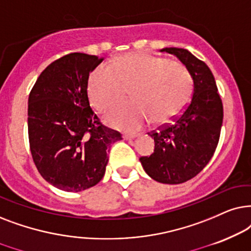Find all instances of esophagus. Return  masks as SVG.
<instances>
[{
	"instance_id": "esophagus-1",
	"label": "esophagus",
	"mask_w": 251,
	"mask_h": 251,
	"mask_svg": "<svg viewBox=\"0 0 251 251\" xmlns=\"http://www.w3.org/2000/svg\"><path fill=\"white\" fill-rule=\"evenodd\" d=\"M123 138L124 140H132L138 138V134H128V133H125V134L123 135Z\"/></svg>"
}]
</instances>
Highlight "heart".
I'll return each instance as SVG.
<instances>
[{"label":"heart","instance_id":"obj_1","mask_svg":"<svg viewBox=\"0 0 251 251\" xmlns=\"http://www.w3.org/2000/svg\"><path fill=\"white\" fill-rule=\"evenodd\" d=\"M132 93V102L117 105L105 115L106 123L125 131H139L152 120L169 123L182 111L193 92V78L182 63L148 52L119 56L91 75L88 96L99 111Z\"/></svg>","mask_w":251,"mask_h":251}]
</instances>
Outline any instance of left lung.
Listing matches in <instances>:
<instances>
[{
    "instance_id": "left-lung-1",
    "label": "left lung",
    "mask_w": 251,
    "mask_h": 251,
    "mask_svg": "<svg viewBox=\"0 0 251 251\" xmlns=\"http://www.w3.org/2000/svg\"><path fill=\"white\" fill-rule=\"evenodd\" d=\"M175 55L192 75L190 102L175 122L152 131L155 150L140 158L150 178L162 183L186 182L204 169L215 153L223 125V103L211 70L182 48H164Z\"/></svg>"
}]
</instances>
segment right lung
I'll return each instance as SVG.
<instances>
[{
	"label": "right lung",
	"instance_id": "right-lung-1",
	"mask_svg": "<svg viewBox=\"0 0 251 251\" xmlns=\"http://www.w3.org/2000/svg\"><path fill=\"white\" fill-rule=\"evenodd\" d=\"M103 61L72 52L43 70L28 96V139L42 178L64 192L101 181L108 149L122 134L105 127L89 105L88 78Z\"/></svg>",
	"mask_w": 251,
	"mask_h": 251
}]
</instances>
